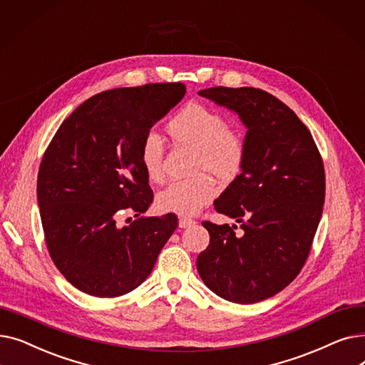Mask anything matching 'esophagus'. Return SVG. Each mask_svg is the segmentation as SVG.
Instances as JSON below:
<instances>
[{
	"label": "esophagus",
	"instance_id": "34e87169",
	"mask_svg": "<svg viewBox=\"0 0 365 365\" xmlns=\"http://www.w3.org/2000/svg\"><path fill=\"white\" fill-rule=\"evenodd\" d=\"M197 222L194 220V219H190V217H186V216H182L180 219H179V227H190V226H194Z\"/></svg>",
	"mask_w": 365,
	"mask_h": 365
}]
</instances>
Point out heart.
Instances as JSON below:
<instances>
[{
    "mask_svg": "<svg viewBox=\"0 0 365 365\" xmlns=\"http://www.w3.org/2000/svg\"><path fill=\"white\" fill-rule=\"evenodd\" d=\"M175 145L194 149L190 173L195 178L168 183L157 195V207L165 213L197 215L217 195L212 178L222 183L235 180L244 167L247 145L242 134L227 127V120L216 109L202 103H187L167 123ZM146 178L160 182L164 176V143L158 134L148 133L139 149Z\"/></svg>",
    "mask_w": 365,
    "mask_h": 365,
    "instance_id": "1",
    "label": "heart"
}]
</instances>
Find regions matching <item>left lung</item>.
<instances>
[{"mask_svg": "<svg viewBox=\"0 0 365 365\" xmlns=\"http://www.w3.org/2000/svg\"><path fill=\"white\" fill-rule=\"evenodd\" d=\"M202 98L238 113L247 127L240 176L215 201L241 223L202 222L210 244L197 269L210 290L248 304L285 289L308 259L325 198V175L311 131L275 96L253 87H212Z\"/></svg>", "mask_w": 365, "mask_h": 365, "instance_id": "obj_1", "label": "left lung"}]
</instances>
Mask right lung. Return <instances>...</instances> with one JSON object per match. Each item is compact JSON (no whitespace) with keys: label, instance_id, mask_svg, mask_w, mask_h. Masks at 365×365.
<instances>
[{"label":"right lung","instance_id":"obj_1","mask_svg":"<svg viewBox=\"0 0 365 365\" xmlns=\"http://www.w3.org/2000/svg\"><path fill=\"white\" fill-rule=\"evenodd\" d=\"M186 93L182 83L106 90L76 108L51 139L36 180L46 244L57 269L96 297H118L149 277L176 215L117 226L153 200L139 160L143 138Z\"/></svg>","mask_w":365,"mask_h":365}]
</instances>
